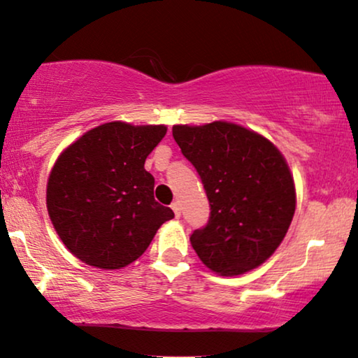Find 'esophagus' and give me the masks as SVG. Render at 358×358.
Masks as SVG:
<instances>
[{
    "label": "esophagus",
    "mask_w": 358,
    "mask_h": 358,
    "mask_svg": "<svg viewBox=\"0 0 358 358\" xmlns=\"http://www.w3.org/2000/svg\"><path fill=\"white\" fill-rule=\"evenodd\" d=\"M171 208H173V212L176 215V218L180 217V207H179V202H173L171 203Z\"/></svg>",
    "instance_id": "1"
}]
</instances>
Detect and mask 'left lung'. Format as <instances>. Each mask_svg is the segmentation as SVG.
Masks as SVG:
<instances>
[{"instance_id": "1", "label": "left lung", "mask_w": 358, "mask_h": 358, "mask_svg": "<svg viewBox=\"0 0 358 358\" xmlns=\"http://www.w3.org/2000/svg\"><path fill=\"white\" fill-rule=\"evenodd\" d=\"M173 136L200 176L210 202L190 244L220 275H239L272 256L295 213V184L275 146L228 122L174 125Z\"/></svg>"}]
</instances>
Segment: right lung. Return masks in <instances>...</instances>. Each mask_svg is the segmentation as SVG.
Returning a JSON list of instances; mask_svg holds the SVG:
<instances>
[{
    "label": "right lung",
    "mask_w": 358,
    "mask_h": 358,
    "mask_svg": "<svg viewBox=\"0 0 358 358\" xmlns=\"http://www.w3.org/2000/svg\"><path fill=\"white\" fill-rule=\"evenodd\" d=\"M164 135V125L109 122L60 155L48 178L47 208L73 256L99 268L125 267L174 218L155 200V178L145 169Z\"/></svg>",
    "instance_id": "obj_1"
}]
</instances>
